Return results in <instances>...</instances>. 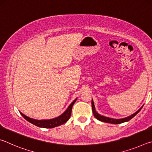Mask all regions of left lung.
I'll list each match as a JSON object with an SVG mask.
<instances>
[{
	"instance_id": "1",
	"label": "left lung",
	"mask_w": 152,
	"mask_h": 152,
	"mask_svg": "<svg viewBox=\"0 0 152 152\" xmlns=\"http://www.w3.org/2000/svg\"><path fill=\"white\" fill-rule=\"evenodd\" d=\"M143 106L141 107L140 109L138 110H137L135 113H133V114L131 115L130 116L127 117H125V118H123V119H113V118H110V117H104L103 115H101L99 114L96 112V109H95V106H94V102H93V100H92V113H93L94 114V117L97 119L98 120L101 121L102 122H105V123H111V124H120V123H124V122H127L131 120L132 119L133 117H134L137 114V113L140 111L141 109H142Z\"/></svg>"
}]
</instances>
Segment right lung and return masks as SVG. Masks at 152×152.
Instances as JSON below:
<instances>
[{"mask_svg": "<svg viewBox=\"0 0 152 152\" xmlns=\"http://www.w3.org/2000/svg\"><path fill=\"white\" fill-rule=\"evenodd\" d=\"M76 100L77 99L74 100V101L72 102L70 105H69L68 109H67L65 111L62 113V114L57 117L53 118V119L37 120V119H32V118L27 117L25 115H24L23 113L20 112V115H21L27 121H29L31 123H32V124L37 126V127H43V128H53V127H58V126L62 125L64 123H65L68 121L71 116L72 109L73 105L74 103H75Z\"/></svg>", "mask_w": 152, "mask_h": 152, "instance_id": "right-lung-1", "label": "right lung"}]
</instances>
